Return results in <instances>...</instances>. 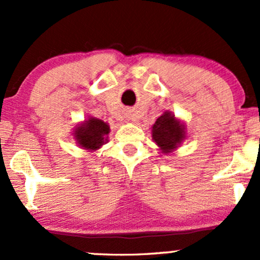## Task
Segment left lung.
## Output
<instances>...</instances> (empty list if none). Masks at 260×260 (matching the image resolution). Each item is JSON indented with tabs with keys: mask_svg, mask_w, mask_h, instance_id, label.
<instances>
[{
	"mask_svg": "<svg viewBox=\"0 0 260 260\" xmlns=\"http://www.w3.org/2000/svg\"><path fill=\"white\" fill-rule=\"evenodd\" d=\"M151 137L164 155L174 153L187 138L186 124L171 111H165L151 127Z\"/></svg>",
	"mask_w": 260,
	"mask_h": 260,
	"instance_id": "1",
	"label": "left lung"
}]
</instances>
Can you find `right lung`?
I'll use <instances>...</instances> for the list:
<instances>
[{"label":"right lung","mask_w":260,"mask_h":260,"mask_svg":"<svg viewBox=\"0 0 260 260\" xmlns=\"http://www.w3.org/2000/svg\"><path fill=\"white\" fill-rule=\"evenodd\" d=\"M109 124L95 117H88L73 129V137L78 147L89 153H94L106 144L109 142Z\"/></svg>","instance_id":"right-lung-1"}]
</instances>
